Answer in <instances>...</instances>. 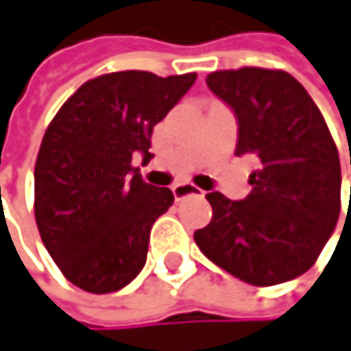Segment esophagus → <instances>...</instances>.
I'll return each instance as SVG.
<instances>
[{
	"label": "esophagus",
	"instance_id": "34e87169",
	"mask_svg": "<svg viewBox=\"0 0 351 351\" xmlns=\"http://www.w3.org/2000/svg\"><path fill=\"white\" fill-rule=\"evenodd\" d=\"M172 193L177 199H183L187 195H204V191H202L199 187L191 185V183H177V185H172Z\"/></svg>",
	"mask_w": 351,
	"mask_h": 351
}]
</instances>
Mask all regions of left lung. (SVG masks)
<instances>
[{
  "label": "left lung",
  "instance_id": "left-lung-1",
  "mask_svg": "<svg viewBox=\"0 0 351 351\" xmlns=\"http://www.w3.org/2000/svg\"><path fill=\"white\" fill-rule=\"evenodd\" d=\"M206 84L236 113V156L257 158L259 168L244 199L206 195L213 221L193 240L215 265L248 285L289 282L316 263L339 221L337 145L312 97L287 71L242 66L215 71Z\"/></svg>",
  "mask_w": 351,
  "mask_h": 351
}]
</instances>
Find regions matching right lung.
Instances as JSON below:
<instances>
[{"label": "right lung", "instance_id": "add662e5", "mask_svg": "<svg viewBox=\"0 0 351 351\" xmlns=\"http://www.w3.org/2000/svg\"><path fill=\"white\" fill-rule=\"evenodd\" d=\"M195 73L117 71L82 84L50 122L35 162V221L50 257L82 291L124 289L147 261L152 225L174 202L145 183L154 126Z\"/></svg>", "mask_w": 351, "mask_h": 351}]
</instances>
